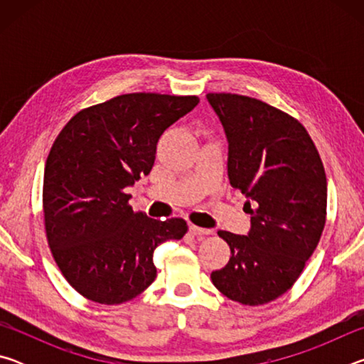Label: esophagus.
<instances>
[{"instance_id": "obj_1", "label": "esophagus", "mask_w": 364, "mask_h": 364, "mask_svg": "<svg viewBox=\"0 0 364 364\" xmlns=\"http://www.w3.org/2000/svg\"><path fill=\"white\" fill-rule=\"evenodd\" d=\"M189 232L194 234V236H207V234H210L212 230H205V228H199L196 225H191L189 226Z\"/></svg>"}]
</instances>
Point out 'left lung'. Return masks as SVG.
<instances>
[{"label":"left lung","instance_id":"1","mask_svg":"<svg viewBox=\"0 0 364 364\" xmlns=\"http://www.w3.org/2000/svg\"><path fill=\"white\" fill-rule=\"evenodd\" d=\"M207 100L225 128L228 176L249 199L244 207L252 223L247 236L218 231L231 257L210 278L225 297L264 305L294 286L321 239L328 205L324 167L292 115L249 96L208 93Z\"/></svg>","mask_w":364,"mask_h":364}]
</instances>
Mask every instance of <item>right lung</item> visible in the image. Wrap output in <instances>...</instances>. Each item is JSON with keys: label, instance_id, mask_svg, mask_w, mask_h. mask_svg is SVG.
Instances as JSON below:
<instances>
[{"label": "right lung", "instance_id": "add662e5", "mask_svg": "<svg viewBox=\"0 0 364 364\" xmlns=\"http://www.w3.org/2000/svg\"><path fill=\"white\" fill-rule=\"evenodd\" d=\"M197 102L120 95L82 109L58 134L43 180L45 231L60 273L85 299L119 305L138 297L157 276V245L188 232L183 218L133 212L127 188L149 175L159 138Z\"/></svg>", "mask_w": 364, "mask_h": 364}]
</instances>
